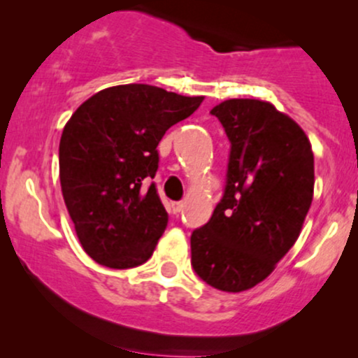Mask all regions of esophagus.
Here are the masks:
<instances>
[{
  "mask_svg": "<svg viewBox=\"0 0 358 358\" xmlns=\"http://www.w3.org/2000/svg\"><path fill=\"white\" fill-rule=\"evenodd\" d=\"M182 208H183L182 200H178V202H171V210H173V213H180L182 212Z\"/></svg>",
  "mask_w": 358,
  "mask_h": 358,
  "instance_id": "1",
  "label": "esophagus"
}]
</instances>
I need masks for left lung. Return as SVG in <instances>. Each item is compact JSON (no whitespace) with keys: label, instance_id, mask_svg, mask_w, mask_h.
I'll return each mask as SVG.
<instances>
[{"label":"left lung","instance_id":"left-lung-1","mask_svg":"<svg viewBox=\"0 0 358 358\" xmlns=\"http://www.w3.org/2000/svg\"><path fill=\"white\" fill-rule=\"evenodd\" d=\"M229 141L224 195L192 232V268L239 293L273 273L293 248L313 200L315 159L305 131L269 102L229 99L210 110Z\"/></svg>","mask_w":358,"mask_h":358}]
</instances>
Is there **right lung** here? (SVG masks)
Here are the masks:
<instances>
[{"instance_id": "obj_1", "label": "right lung", "mask_w": 358, "mask_h": 358, "mask_svg": "<svg viewBox=\"0 0 358 358\" xmlns=\"http://www.w3.org/2000/svg\"><path fill=\"white\" fill-rule=\"evenodd\" d=\"M202 101L155 85H116L94 94L69 119L59 146L62 193L94 261L129 269L151 257L168 225L149 182L158 170L156 148Z\"/></svg>"}]
</instances>
